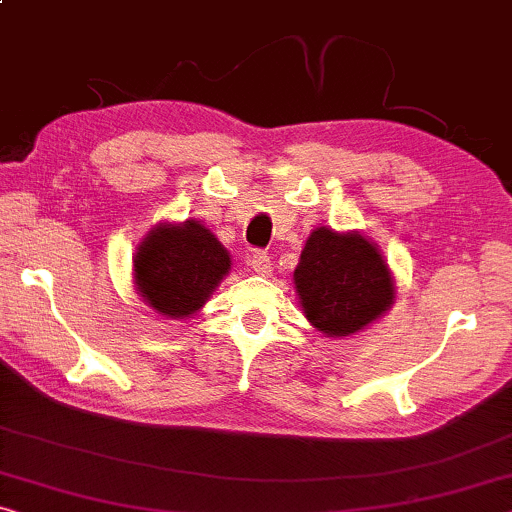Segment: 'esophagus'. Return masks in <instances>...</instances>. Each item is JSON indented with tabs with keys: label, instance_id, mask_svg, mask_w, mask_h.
<instances>
[{
	"label": "esophagus",
	"instance_id": "esophagus-1",
	"mask_svg": "<svg viewBox=\"0 0 512 512\" xmlns=\"http://www.w3.org/2000/svg\"><path fill=\"white\" fill-rule=\"evenodd\" d=\"M249 265L251 270H254L256 274H261V277H267V274L272 272V261L270 256H267V251H254V254L249 256Z\"/></svg>",
	"mask_w": 512,
	"mask_h": 512
}]
</instances>
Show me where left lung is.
Here are the masks:
<instances>
[{"label": "left lung", "instance_id": "8db88e82", "mask_svg": "<svg viewBox=\"0 0 512 512\" xmlns=\"http://www.w3.org/2000/svg\"><path fill=\"white\" fill-rule=\"evenodd\" d=\"M304 316L327 336H348L380 318L393 302V279L380 251L359 233L320 226L295 270Z\"/></svg>", "mask_w": 512, "mask_h": 512}]
</instances>
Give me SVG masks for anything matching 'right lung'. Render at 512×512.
<instances>
[{
  "instance_id": "1",
  "label": "right lung",
  "mask_w": 512,
  "mask_h": 512,
  "mask_svg": "<svg viewBox=\"0 0 512 512\" xmlns=\"http://www.w3.org/2000/svg\"><path fill=\"white\" fill-rule=\"evenodd\" d=\"M229 251L206 226H157L135 256V279L144 300L169 318L201 309L219 279L229 272Z\"/></svg>"
}]
</instances>
